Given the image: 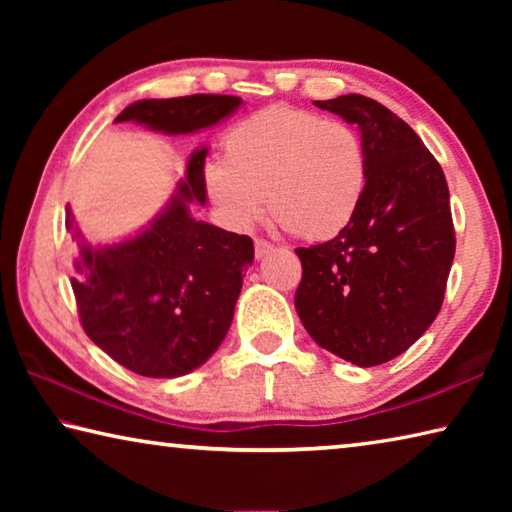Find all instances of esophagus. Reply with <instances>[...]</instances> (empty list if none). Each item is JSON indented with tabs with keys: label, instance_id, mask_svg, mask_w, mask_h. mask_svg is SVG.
<instances>
[{
	"label": "esophagus",
	"instance_id": "34e87169",
	"mask_svg": "<svg viewBox=\"0 0 512 512\" xmlns=\"http://www.w3.org/2000/svg\"><path fill=\"white\" fill-rule=\"evenodd\" d=\"M275 246L271 244V241H266V239H255V257L257 259H262L264 255H268L271 253Z\"/></svg>",
	"mask_w": 512,
	"mask_h": 512
}]
</instances>
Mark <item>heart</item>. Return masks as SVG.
<instances>
[{
	"mask_svg": "<svg viewBox=\"0 0 512 512\" xmlns=\"http://www.w3.org/2000/svg\"><path fill=\"white\" fill-rule=\"evenodd\" d=\"M223 164L205 169V189L232 228H250L268 210L302 239L348 228L366 192V153L341 119L271 106L223 137Z\"/></svg>",
	"mask_w": 512,
	"mask_h": 512,
	"instance_id": "1",
	"label": "heart"
}]
</instances>
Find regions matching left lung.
I'll list each match as a JSON object with an SVG mask.
<instances>
[{"mask_svg":"<svg viewBox=\"0 0 512 512\" xmlns=\"http://www.w3.org/2000/svg\"><path fill=\"white\" fill-rule=\"evenodd\" d=\"M361 131L366 192L348 228L296 248V311L320 348L354 366L395 359L443 307L456 235L445 173L413 128L361 94L316 101Z\"/></svg>","mask_w":512,"mask_h":512,"instance_id":"obj_1","label":"left lung"}]
</instances>
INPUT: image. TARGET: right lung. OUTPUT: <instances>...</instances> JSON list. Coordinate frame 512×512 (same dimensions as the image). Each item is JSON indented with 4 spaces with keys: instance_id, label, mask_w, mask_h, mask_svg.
<instances>
[{
    "instance_id": "obj_1",
    "label": "right lung",
    "mask_w": 512,
    "mask_h": 512,
    "mask_svg": "<svg viewBox=\"0 0 512 512\" xmlns=\"http://www.w3.org/2000/svg\"><path fill=\"white\" fill-rule=\"evenodd\" d=\"M241 103L228 94H192L131 103L119 121L164 133H194ZM207 149L192 153L187 180L167 212L142 235L106 250L83 246L72 289L85 334L121 366L144 377H180L207 361L228 334L253 239L189 216L205 203ZM67 228L72 219L67 214Z\"/></svg>"
}]
</instances>
